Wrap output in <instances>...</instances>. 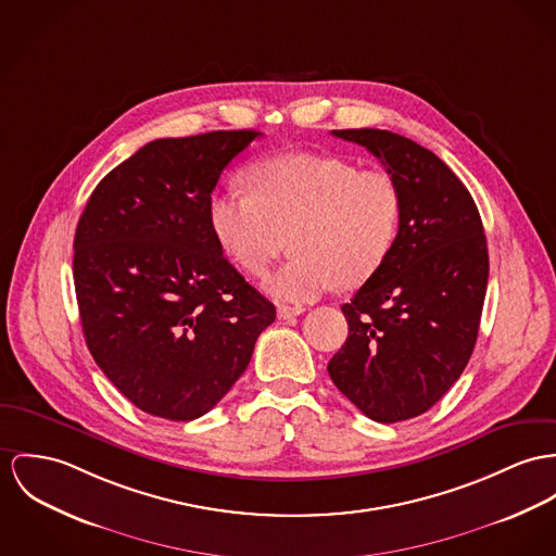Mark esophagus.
<instances>
[{
	"label": "esophagus",
	"instance_id": "1",
	"mask_svg": "<svg viewBox=\"0 0 556 556\" xmlns=\"http://www.w3.org/2000/svg\"><path fill=\"white\" fill-rule=\"evenodd\" d=\"M302 313H304V306H300V304H296V306L281 304V306L277 308V317H279V319H292V317H299Z\"/></svg>",
	"mask_w": 556,
	"mask_h": 556
}]
</instances>
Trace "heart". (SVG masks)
Masks as SVG:
<instances>
[{"mask_svg": "<svg viewBox=\"0 0 556 556\" xmlns=\"http://www.w3.org/2000/svg\"><path fill=\"white\" fill-rule=\"evenodd\" d=\"M249 192L226 188L210 201V224L222 250L262 277L288 248L290 257L268 281L279 300L319 299L337 283L357 288L391 254L402 190L384 169L328 154H281L248 172Z\"/></svg>", "mask_w": 556, "mask_h": 556, "instance_id": "b5f03b06", "label": "heart"}]
</instances>
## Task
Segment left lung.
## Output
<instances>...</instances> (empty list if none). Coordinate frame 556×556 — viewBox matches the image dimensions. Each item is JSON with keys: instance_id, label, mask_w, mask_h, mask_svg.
<instances>
[{"instance_id": "left-lung-1", "label": "left lung", "mask_w": 556, "mask_h": 556, "mask_svg": "<svg viewBox=\"0 0 556 556\" xmlns=\"http://www.w3.org/2000/svg\"><path fill=\"white\" fill-rule=\"evenodd\" d=\"M364 146L402 190V222L383 266L342 304L349 337L332 383L372 421L429 410L462 377L489 279L482 219L468 188L428 148L381 128L332 130Z\"/></svg>"}]
</instances>
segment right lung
Returning a JSON list of instances; mask_svg holds the SVG:
<instances>
[{"label": "right lung", "mask_w": 556, "mask_h": 556, "mask_svg": "<svg viewBox=\"0 0 556 556\" xmlns=\"http://www.w3.org/2000/svg\"><path fill=\"white\" fill-rule=\"evenodd\" d=\"M262 132L154 139L92 190L74 239L86 346L139 410L192 421L245 372L275 304L224 257L210 201Z\"/></svg>", "instance_id": "obj_1"}]
</instances>
